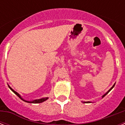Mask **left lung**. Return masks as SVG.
<instances>
[{
    "mask_svg": "<svg viewBox=\"0 0 125 125\" xmlns=\"http://www.w3.org/2000/svg\"><path fill=\"white\" fill-rule=\"evenodd\" d=\"M114 85H115V84H114V85H113V86H112V87H111V88H110V90H109V91H108V92H107V93H106V94H104V95H103V97H104V96H105V95H106V94H107V93H109V91H110V90H111V89H112V88H113V87H114ZM89 103V102H83V103Z\"/></svg>",
    "mask_w": 125,
    "mask_h": 125,
    "instance_id": "left-lung-1",
    "label": "left lung"
}]
</instances>
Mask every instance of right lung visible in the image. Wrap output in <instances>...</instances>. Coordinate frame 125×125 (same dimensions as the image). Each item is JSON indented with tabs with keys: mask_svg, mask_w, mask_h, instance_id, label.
Wrapping results in <instances>:
<instances>
[{
	"mask_svg": "<svg viewBox=\"0 0 125 125\" xmlns=\"http://www.w3.org/2000/svg\"><path fill=\"white\" fill-rule=\"evenodd\" d=\"M8 87H10V89L11 90V91H12L13 92V93H15V95H17V96H18V97H19V98H20L21 99H22V101H25V102H26V103H43V102H44V101H46V100H47V99H48V97H45V98H43V99H37V100H34V101H24V99H22V97H21L20 95H19V94L18 93H17L16 91H14V90H13V89L12 88H11V87H10L9 85H8Z\"/></svg>",
	"mask_w": 125,
	"mask_h": 125,
	"instance_id": "add662e5",
	"label": "right lung"
}]
</instances>
